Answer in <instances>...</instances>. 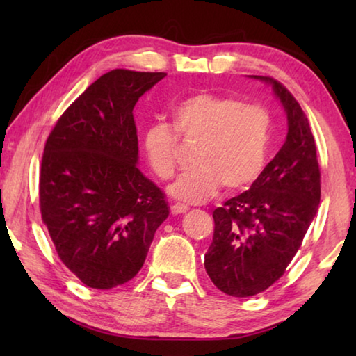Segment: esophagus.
Segmentation results:
<instances>
[{
	"mask_svg": "<svg viewBox=\"0 0 356 356\" xmlns=\"http://www.w3.org/2000/svg\"><path fill=\"white\" fill-rule=\"evenodd\" d=\"M188 207L184 206V204H172L171 206V212L172 215H180V213H185Z\"/></svg>",
	"mask_w": 356,
	"mask_h": 356,
	"instance_id": "34e87169",
	"label": "esophagus"
}]
</instances>
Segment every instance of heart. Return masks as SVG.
<instances>
[{
  "label": "heart",
  "mask_w": 356,
  "mask_h": 356,
  "mask_svg": "<svg viewBox=\"0 0 356 356\" xmlns=\"http://www.w3.org/2000/svg\"><path fill=\"white\" fill-rule=\"evenodd\" d=\"M172 122L185 140H200L190 170L168 186L174 200L200 204L222 185L242 190L261 176L272 141L267 108L227 95L196 92L172 108ZM177 135L170 124L155 120L143 134L146 160L156 177H172L177 166Z\"/></svg>",
  "instance_id": "b5f03b06"
}]
</instances>
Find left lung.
<instances>
[{
	"label": "left lung",
	"instance_id": "1",
	"mask_svg": "<svg viewBox=\"0 0 356 356\" xmlns=\"http://www.w3.org/2000/svg\"><path fill=\"white\" fill-rule=\"evenodd\" d=\"M250 76L273 89L287 116V136L251 188L213 210V240L204 267L232 297L261 293L281 278L321 202L316 143L303 110L273 78Z\"/></svg>",
	"mask_w": 356,
	"mask_h": 356
}]
</instances>
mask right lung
Segmentation results:
<instances>
[{"instance_id": "obj_1", "label": "right lung", "mask_w": 356, "mask_h": 356, "mask_svg": "<svg viewBox=\"0 0 356 356\" xmlns=\"http://www.w3.org/2000/svg\"><path fill=\"white\" fill-rule=\"evenodd\" d=\"M165 76L108 72L64 111L47 140L42 220L59 259L92 289L134 278L170 215L163 193L138 168L134 120L136 102Z\"/></svg>"}]
</instances>
